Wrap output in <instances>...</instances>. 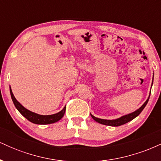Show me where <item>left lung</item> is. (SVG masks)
Instances as JSON below:
<instances>
[{"instance_id":"1","label":"left lung","mask_w":161,"mask_h":161,"mask_svg":"<svg viewBox=\"0 0 161 161\" xmlns=\"http://www.w3.org/2000/svg\"><path fill=\"white\" fill-rule=\"evenodd\" d=\"M149 97H150V96H149L148 98L147 99V101H146L144 103V104L142 105V106L139 109H138L137 110H136V111L133 112V113H131V114H127V115L121 116V117L118 118V119H113V120H110V119H99V118L95 117V116L92 115V114H91V116H92V117L93 118V119H95L96 122L101 123V124L110 125V126H119V125H123V124H125V123H128V122H129V121L132 120L134 118H136V116H138V115H139V114H141V112L142 111V110H143V109L145 108L146 104H147V102H148Z\"/></svg>"}]
</instances>
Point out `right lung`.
<instances>
[{"mask_svg":"<svg viewBox=\"0 0 161 161\" xmlns=\"http://www.w3.org/2000/svg\"><path fill=\"white\" fill-rule=\"evenodd\" d=\"M10 91L11 98H12V101L13 102H14V105H15L16 108L19 110V112L24 116V117H25L28 120L32 122L33 123L40 125H45L56 123V122L60 120L63 116H64V114H65L66 107H64L61 111L57 113V114H52V115H40V114L33 113L32 111H30V110H27L26 108H24L23 105L16 101L14 94H13L11 88H10Z\"/></svg>","mask_w":161,"mask_h":161,"instance_id":"add662e5","label":"right lung"}]
</instances>
